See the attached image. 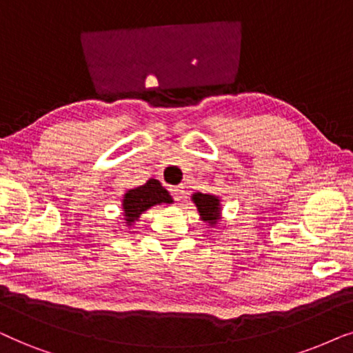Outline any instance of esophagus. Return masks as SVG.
<instances>
[{
	"label": "esophagus",
	"instance_id": "1",
	"mask_svg": "<svg viewBox=\"0 0 353 353\" xmlns=\"http://www.w3.org/2000/svg\"><path fill=\"white\" fill-rule=\"evenodd\" d=\"M169 192H171V195L174 196V200L181 201L182 199H184V187H182V185L169 187Z\"/></svg>",
	"mask_w": 353,
	"mask_h": 353
}]
</instances>
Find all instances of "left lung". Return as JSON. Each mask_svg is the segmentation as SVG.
Returning a JSON list of instances; mask_svg holds the SVG:
<instances>
[{
    "label": "left lung",
    "instance_id": "1",
    "mask_svg": "<svg viewBox=\"0 0 353 353\" xmlns=\"http://www.w3.org/2000/svg\"><path fill=\"white\" fill-rule=\"evenodd\" d=\"M192 201H194L196 210H199L201 221H205L210 225H214L218 223L221 218V200L218 196L196 192V194L192 195Z\"/></svg>",
    "mask_w": 353,
    "mask_h": 353
}]
</instances>
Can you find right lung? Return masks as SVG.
<instances>
[{
  "instance_id": "add662e5",
  "label": "right lung",
  "mask_w": 353,
  "mask_h": 353,
  "mask_svg": "<svg viewBox=\"0 0 353 353\" xmlns=\"http://www.w3.org/2000/svg\"><path fill=\"white\" fill-rule=\"evenodd\" d=\"M161 203H174V200L157 179H150L147 181V184L140 185L137 189H130L122 199L125 223H128V225H132L143 211Z\"/></svg>"
}]
</instances>
